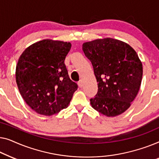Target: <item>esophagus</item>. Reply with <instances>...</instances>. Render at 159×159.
Segmentation results:
<instances>
[{"label": "esophagus", "mask_w": 159, "mask_h": 159, "mask_svg": "<svg viewBox=\"0 0 159 159\" xmlns=\"http://www.w3.org/2000/svg\"><path fill=\"white\" fill-rule=\"evenodd\" d=\"M78 84H79V86L80 87V88H81V87L83 86V81L82 80H80L79 83H78Z\"/></svg>", "instance_id": "34e87169"}]
</instances>
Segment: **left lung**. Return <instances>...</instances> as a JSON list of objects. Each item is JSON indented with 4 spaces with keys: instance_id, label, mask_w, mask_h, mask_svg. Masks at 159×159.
I'll list each match as a JSON object with an SVG mask.
<instances>
[{
    "instance_id": "1",
    "label": "left lung",
    "mask_w": 159,
    "mask_h": 159,
    "mask_svg": "<svg viewBox=\"0 0 159 159\" xmlns=\"http://www.w3.org/2000/svg\"><path fill=\"white\" fill-rule=\"evenodd\" d=\"M82 48L98 83L91 107L107 117L121 115L130 107L141 84L143 66L137 52L112 38L84 42Z\"/></svg>"
}]
</instances>
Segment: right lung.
I'll return each instance as SVG.
<instances>
[{
	"instance_id": "add662e5",
	"label": "right lung",
	"mask_w": 159,
	"mask_h": 159,
	"mask_svg": "<svg viewBox=\"0 0 159 159\" xmlns=\"http://www.w3.org/2000/svg\"><path fill=\"white\" fill-rule=\"evenodd\" d=\"M70 42L43 39L28 47L19 57L16 80L22 98L39 115L51 116L68 106L78 85L64 63Z\"/></svg>"
}]
</instances>
